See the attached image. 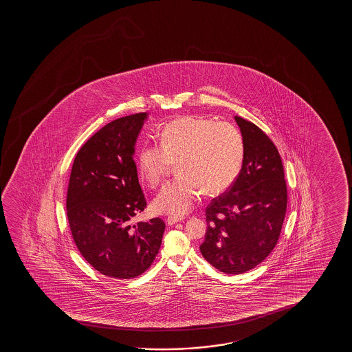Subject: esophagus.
<instances>
[{
    "mask_svg": "<svg viewBox=\"0 0 352 352\" xmlns=\"http://www.w3.org/2000/svg\"><path fill=\"white\" fill-rule=\"evenodd\" d=\"M182 220H183V217H167V223H168L169 226H172L174 223L180 222Z\"/></svg>",
    "mask_w": 352,
    "mask_h": 352,
    "instance_id": "1",
    "label": "esophagus"
}]
</instances>
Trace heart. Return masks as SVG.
<instances>
[{"label":"heart","instance_id":"obj_1","mask_svg":"<svg viewBox=\"0 0 352 352\" xmlns=\"http://www.w3.org/2000/svg\"><path fill=\"white\" fill-rule=\"evenodd\" d=\"M244 138L236 126L204 116H185L169 121L160 132V148L142 146L137 157L140 178L159 186L177 164L179 179L166 184L153 202L159 214L180 217L201 196H217L231 188L241 173Z\"/></svg>","mask_w":352,"mask_h":352}]
</instances>
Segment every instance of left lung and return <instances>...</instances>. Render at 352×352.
I'll return each mask as SVG.
<instances>
[{"label": "left lung", "instance_id": "obj_1", "mask_svg": "<svg viewBox=\"0 0 352 352\" xmlns=\"http://www.w3.org/2000/svg\"><path fill=\"white\" fill-rule=\"evenodd\" d=\"M244 138L241 173L226 192L206 208L203 257L226 274L260 265L279 241L287 208V188L279 151L260 127L234 118Z\"/></svg>", "mask_w": 352, "mask_h": 352}]
</instances>
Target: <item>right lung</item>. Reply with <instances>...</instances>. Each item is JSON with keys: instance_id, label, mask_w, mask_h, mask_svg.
<instances>
[{"instance_id": "add662e5", "label": "right lung", "mask_w": 352, "mask_h": 352, "mask_svg": "<svg viewBox=\"0 0 352 352\" xmlns=\"http://www.w3.org/2000/svg\"><path fill=\"white\" fill-rule=\"evenodd\" d=\"M145 119L137 113L103 126L78 151L68 183L73 241L97 272L116 279L143 274L164 236L160 217L132 225L146 208L132 157Z\"/></svg>"}]
</instances>
